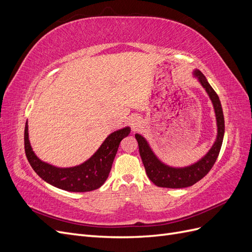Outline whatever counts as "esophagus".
Listing matches in <instances>:
<instances>
[{
    "mask_svg": "<svg viewBox=\"0 0 252 252\" xmlns=\"http://www.w3.org/2000/svg\"><path fill=\"white\" fill-rule=\"evenodd\" d=\"M129 124H130V126H131V128H132V130H133V131H136V130H139V128L141 127L142 122H141V120H140L139 118L132 117V118L130 119V121H129Z\"/></svg>",
    "mask_w": 252,
    "mask_h": 252,
    "instance_id": "34e87169",
    "label": "esophagus"
}]
</instances>
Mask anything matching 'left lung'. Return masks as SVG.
Masks as SVG:
<instances>
[{"label": "left lung", "mask_w": 252, "mask_h": 252, "mask_svg": "<svg viewBox=\"0 0 252 252\" xmlns=\"http://www.w3.org/2000/svg\"><path fill=\"white\" fill-rule=\"evenodd\" d=\"M194 75L199 79V82L205 88L213 104L218 125L217 140L207 152V155L204 156L200 161L190 166L183 167V168H174V167L165 165L159 161L154 154V151L151 150L147 141L141 134L136 133L135 139L139 144V151L145 170H146L149 180L158 187L185 188L192 186L210 171L219 157L220 147H222L225 132V121L222 105H220L217 93L206 80L205 75L200 70H194Z\"/></svg>", "instance_id": "obj_1"}]
</instances>
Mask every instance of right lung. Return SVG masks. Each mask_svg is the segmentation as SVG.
Returning a JSON list of instances; mask_svg holds the SVG:
<instances>
[{"label":"right lung","mask_w":252,"mask_h":252,"mask_svg":"<svg viewBox=\"0 0 252 252\" xmlns=\"http://www.w3.org/2000/svg\"><path fill=\"white\" fill-rule=\"evenodd\" d=\"M129 133V127L114 131L106 138L101 147L86 162L70 168H59L41 161L34 155L29 143L26 122L24 132L25 154L30 166L45 182L66 191L86 192L100 188L107 180L119 145Z\"/></svg>","instance_id":"right-lung-1"}]
</instances>
